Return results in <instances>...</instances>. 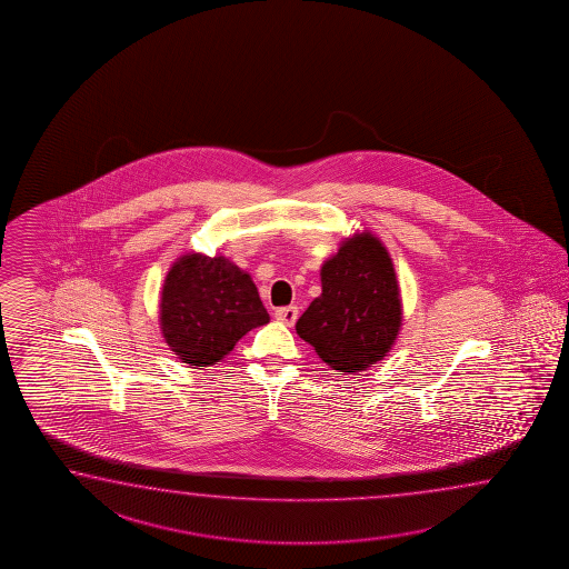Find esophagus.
Instances as JSON below:
<instances>
[{"label": "esophagus", "instance_id": "1", "mask_svg": "<svg viewBox=\"0 0 569 569\" xmlns=\"http://www.w3.org/2000/svg\"><path fill=\"white\" fill-rule=\"evenodd\" d=\"M274 317H277L279 321H282V323L292 327L295 321L299 319V309H297V307H280V309L274 311Z\"/></svg>", "mask_w": 569, "mask_h": 569}]
</instances>
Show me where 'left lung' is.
I'll return each instance as SVG.
<instances>
[{
	"instance_id": "obj_1",
	"label": "left lung",
	"mask_w": 569,
	"mask_h": 569,
	"mask_svg": "<svg viewBox=\"0 0 569 569\" xmlns=\"http://www.w3.org/2000/svg\"><path fill=\"white\" fill-rule=\"evenodd\" d=\"M323 292L297 333L337 371H363L390 351L401 325L400 287L386 246L369 232L347 238L321 267Z\"/></svg>"
}]
</instances>
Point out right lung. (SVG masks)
Listing matches in <instances>:
<instances>
[{
  "label": "right lung",
  "instance_id": "1",
  "mask_svg": "<svg viewBox=\"0 0 569 569\" xmlns=\"http://www.w3.org/2000/svg\"><path fill=\"white\" fill-rule=\"evenodd\" d=\"M161 331L176 356L210 368L248 331L270 321L250 274L223 257L186 254L161 290Z\"/></svg>",
  "mask_w": 569,
  "mask_h": 569
}]
</instances>
